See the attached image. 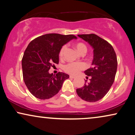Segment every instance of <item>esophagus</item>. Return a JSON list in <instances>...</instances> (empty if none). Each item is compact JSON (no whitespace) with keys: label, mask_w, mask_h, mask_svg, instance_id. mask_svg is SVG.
<instances>
[{"label":"esophagus","mask_w":135,"mask_h":135,"mask_svg":"<svg viewBox=\"0 0 135 135\" xmlns=\"http://www.w3.org/2000/svg\"><path fill=\"white\" fill-rule=\"evenodd\" d=\"M70 78H75V76H73V75H70Z\"/></svg>","instance_id":"1"}]
</instances>
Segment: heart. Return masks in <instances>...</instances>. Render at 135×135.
<instances>
[{
    "label": "heart",
    "mask_w": 135,
    "mask_h": 135,
    "mask_svg": "<svg viewBox=\"0 0 135 135\" xmlns=\"http://www.w3.org/2000/svg\"><path fill=\"white\" fill-rule=\"evenodd\" d=\"M74 46L76 51L80 53V54H85L87 51V47L84 43L77 42L74 44ZM66 49V46H63L59 51V57L62 58L64 56L65 52ZM85 68V65L83 63H69L66 65L64 67L65 71L70 74L76 75L79 73V71Z\"/></svg>",
    "instance_id": "heart-1"
}]
</instances>
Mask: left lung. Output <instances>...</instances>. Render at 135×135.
Listing matches in <instances>:
<instances>
[{"instance_id": "8db88e82", "label": "left lung", "mask_w": 135, "mask_h": 135, "mask_svg": "<svg viewBox=\"0 0 135 135\" xmlns=\"http://www.w3.org/2000/svg\"><path fill=\"white\" fill-rule=\"evenodd\" d=\"M92 47L93 60L92 67L84 71L91 77L90 82L85 80L81 88L76 89L78 96L88 102H96L101 99L108 93L114 81L117 59L113 47L101 37L94 34L78 35Z\"/></svg>"}]
</instances>
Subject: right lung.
Instances as JSON below:
<instances>
[{
    "mask_svg": "<svg viewBox=\"0 0 135 135\" xmlns=\"http://www.w3.org/2000/svg\"><path fill=\"white\" fill-rule=\"evenodd\" d=\"M76 38L72 35L46 34L28 44L21 61L23 80L36 98L47 99L55 96L60 90L64 81L69 78L65 73L59 72L55 75L49 73V70L54 64H59L62 47Z\"/></svg>",
    "mask_w": 135,
    "mask_h": 135,
    "instance_id": "obj_1",
    "label": "right lung"
}]
</instances>
